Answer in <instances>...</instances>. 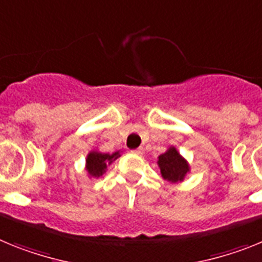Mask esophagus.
Wrapping results in <instances>:
<instances>
[{
  "label": "esophagus",
  "mask_w": 262,
  "mask_h": 262,
  "mask_svg": "<svg viewBox=\"0 0 262 262\" xmlns=\"http://www.w3.org/2000/svg\"><path fill=\"white\" fill-rule=\"evenodd\" d=\"M132 153H134V154H138V156H141V154L144 153V150H142V149H141V147H140V149L132 150Z\"/></svg>",
  "instance_id": "1"
}]
</instances>
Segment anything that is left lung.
<instances>
[{"label": "left lung", "mask_w": 262, "mask_h": 262, "mask_svg": "<svg viewBox=\"0 0 262 262\" xmlns=\"http://www.w3.org/2000/svg\"><path fill=\"white\" fill-rule=\"evenodd\" d=\"M158 166L163 178L170 182L183 181L185 175L190 171L186 159L182 158L181 154L172 146L158 157Z\"/></svg>", "instance_id": "1"}]
</instances>
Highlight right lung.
Masks as SVG:
<instances>
[{
  "mask_svg": "<svg viewBox=\"0 0 262 262\" xmlns=\"http://www.w3.org/2000/svg\"><path fill=\"white\" fill-rule=\"evenodd\" d=\"M120 157V153L116 151L113 154L99 153V151H91L87 157V171L91 177H100L105 172L106 165L117 159Z\"/></svg>",
  "mask_w": 262,
  "mask_h": 262,
  "instance_id": "1",
  "label": "right lung"
}]
</instances>
